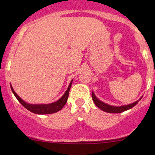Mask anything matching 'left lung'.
<instances>
[{
	"label": "left lung",
	"mask_w": 155,
	"mask_h": 155,
	"mask_svg": "<svg viewBox=\"0 0 155 155\" xmlns=\"http://www.w3.org/2000/svg\"><path fill=\"white\" fill-rule=\"evenodd\" d=\"M142 97H143V96H141L138 101H135V102H133L130 104L115 106H111V105L107 104H106V103L101 101V100H99V99L95 96V93H94L93 92H92V101H93L94 103H95V106H97V107L100 108L101 110H102V111H104L105 112H107V113H114V114L122 113V112H124L127 111V110L130 109V108L134 107V106L138 104V101H140V99L142 98Z\"/></svg>",
	"instance_id": "8db88e82"
}]
</instances>
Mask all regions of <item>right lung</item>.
Here are the masks:
<instances>
[{"mask_svg": "<svg viewBox=\"0 0 155 155\" xmlns=\"http://www.w3.org/2000/svg\"><path fill=\"white\" fill-rule=\"evenodd\" d=\"M73 82V79L71 81L70 84H69L68 87L66 91L65 92V93L63 94V95L61 97L55 102L51 103V104H28V103L25 102V101H23L19 96L16 93L15 90H14L13 87H12V84H10L11 89H12V91L13 92V94L15 95L16 98L19 101V102L24 106L26 109H28V111L33 112V113L36 114H53L56 113V112L59 111L60 110H61L63 108V106H65V104L67 103L68 97L69 95V91H70L71 87Z\"/></svg>", "mask_w": 155, "mask_h": 155, "instance_id": "right-lung-1", "label": "right lung"}]
</instances>
